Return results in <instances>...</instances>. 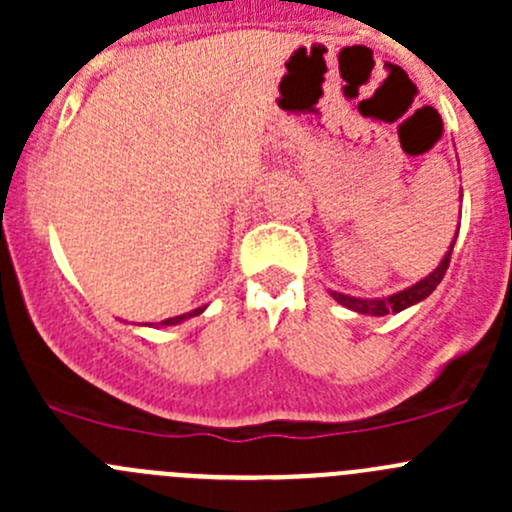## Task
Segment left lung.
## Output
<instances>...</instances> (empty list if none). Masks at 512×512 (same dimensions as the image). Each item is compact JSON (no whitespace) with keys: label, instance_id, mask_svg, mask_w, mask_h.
<instances>
[{"label":"left lung","instance_id":"left-lung-1","mask_svg":"<svg viewBox=\"0 0 512 512\" xmlns=\"http://www.w3.org/2000/svg\"><path fill=\"white\" fill-rule=\"evenodd\" d=\"M453 245H456V240L451 242L448 252L443 255L441 265H438L431 275L423 277L421 282H416V285H411L409 289H401V292L391 294V297L361 299V297H349V294H342V292H332V297L337 299L339 304H344L347 309H354V312H359V314H371V317H384V314H389V312H401V309H406V307H411V304L426 299L433 289L441 285L443 275H446V270H448V262H451Z\"/></svg>","mask_w":512,"mask_h":512}]
</instances>
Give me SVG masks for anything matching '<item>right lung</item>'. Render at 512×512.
<instances>
[{
	"label": "right lung",
	"instance_id": "obj_1",
	"mask_svg": "<svg viewBox=\"0 0 512 512\" xmlns=\"http://www.w3.org/2000/svg\"><path fill=\"white\" fill-rule=\"evenodd\" d=\"M203 309H205V307H198V309H193V312H188V314H180V317H170V319H163V322H160V324H163V327H173V324H180V322H183V319L198 317V314L203 312Z\"/></svg>",
	"mask_w": 512,
	"mask_h": 512
}]
</instances>
